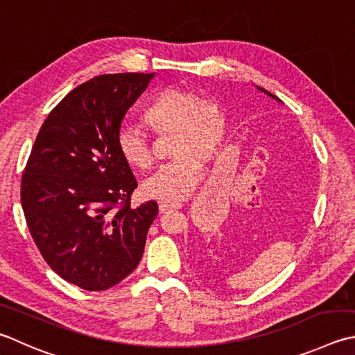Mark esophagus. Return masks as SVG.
<instances>
[{
    "label": "esophagus",
    "instance_id": "34e87169",
    "mask_svg": "<svg viewBox=\"0 0 355 355\" xmlns=\"http://www.w3.org/2000/svg\"><path fill=\"white\" fill-rule=\"evenodd\" d=\"M182 207V205L180 203H166V201H163V203L158 205V209L162 214L168 212V211H173V209H180Z\"/></svg>",
    "mask_w": 355,
    "mask_h": 355
}]
</instances>
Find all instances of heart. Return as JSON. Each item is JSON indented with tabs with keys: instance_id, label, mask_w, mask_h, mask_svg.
Segmentation results:
<instances>
[{
	"instance_id": "obj_1",
	"label": "heart",
	"mask_w": 355,
	"mask_h": 355,
	"mask_svg": "<svg viewBox=\"0 0 355 355\" xmlns=\"http://www.w3.org/2000/svg\"><path fill=\"white\" fill-rule=\"evenodd\" d=\"M144 121L157 132L175 130L171 163L159 168L141 186L144 197L166 203L186 200L203 178V158L217 154L223 138L225 118L214 103L183 87L159 92L144 110ZM118 154L130 168L149 169L154 152L148 135L132 124L116 132Z\"/></svg>"
}]
</instances>
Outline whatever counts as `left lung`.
<instances>
[{
  "label": "left lung",
  "mask_w": 355,
  "mask_h": 355,
  "mask_svg": "<svg viewBox=\"0 0 355 355\" xmlns=\"http://www.w3.org/2000/svg\"><path fill=\"white\" fill-rule=\"evenodd\" d=\"M255 89H257V90H259V92H263V94H265V95H268V96H269V98H272V100H275L277 103H280V104H283V101H282L280 98H277V96H275L274 94H270V92H268V90H266V89H263V87H259V86H255Z\"/></svg>",
  "instance_id": "obj_1"
}]
</instances>
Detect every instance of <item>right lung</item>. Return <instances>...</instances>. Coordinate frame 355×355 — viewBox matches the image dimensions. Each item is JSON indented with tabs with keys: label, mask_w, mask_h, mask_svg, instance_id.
I'll return each mask as SVG.
<instances>
[{
	"label": "right lung",
	"mask_w": 355,
	"mask_h": 355,
	"mask_svg": "<svg viewBox=\"0 0 355 355\" xmlns=\"http://www.w3.org/2000/svg\"><path fill=\"white\" fill-rule=\"evenodd\" d=\"M154 76L100 75L75 87L46 118L24 169L21 203L35 245L81 289L126 279L158 215L155 201L130 207L137 180L116 149L124 115Z\"/></svg>",
	"instance_id": "1"
}]
</instances>
